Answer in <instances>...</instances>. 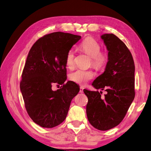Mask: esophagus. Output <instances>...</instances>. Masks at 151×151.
<instances>
[{
  "label": "esophagus",
  "mask_w": 151,
  "mask_h": 151,
  "mask_svg": "<svg viewBox=\"0 0 151 151\" xmlns=\"http://www.w3.org/2000/svg\"><path fill=\"white\" fill-rule=\"evenodd\" d=\"M83 89H84V88H83V87H80L79 93H83Z\"/></svg>",
  "instance_id": "34e87169"
}]
</instances>
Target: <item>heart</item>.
<instances>
[{
	"label": "heart",
	"mask_w": 151,
	"mask_h": 151,
	"mask_svg": "<svg viewBox=\"0 0 151 151\" xmlns=\"http://www.w3.org/2000/svg\"><path fill=\"white\" fill-rule=\"evenodd\" d=\"M83 51L91 57L92 65L96 69H102L107 65L108 55L106 52H101V46L96 40L91 37L86 38L80 45ZM65 65L67 68H74L75 66V52L70 49L68 51L65 58ZM93 71L84 69H77L69 75L70 79L77 84L84 85L94 78Z\"/></svg>",
	"instance_id": "b5f03b06"
}]
</instances>
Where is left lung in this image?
Here are the masks:
<instances>
[{
	"label": "left lung",
	"mask_w": 151,
	"mask_h": 151,
	"mask_svg": "<svg viewBox=\"0 0 151 151\" xmlns=\"http://www.w3.org/2000/svg\"><path fill=\"white\" fill-rule=\"evenodd\" d=\"M108 51L105 70L92 85L102 91L84 89L88 98L86 114L91 125L99 130H108L123 120L135 98V65L129 48L112 33L101 36Z\"/></svg>",
	"instance_id": "left-lung-1"
}]
</instances>
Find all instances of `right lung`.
Segmentation results:
<instances>
[{"instance_id":"add662e5","label":"right lung","mask_w":151,"mask_h":151,"mask_svg":"<svg viewBox=\"0 0 151 151\" xmlns=\"http://www.w3.org/2000/svg\"><path fill=\"white\" fill-rule=\"evenodd\" d=\"M81 36L55 32L43 36L34 43L22 70L20 89L29 117L38 125L53 128L67 115L72 99L79 86L67 79L66 55ZM63 85L54 91L52 84Z\"/></svg>"}]
</instances>
